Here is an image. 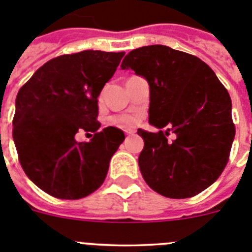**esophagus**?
Instances as JSON below:
<instances>
[{
	"label": "esophagus",
	"mask_w": 252,
	"mask_h": 252,
	"mask_svg": "<svg viewBox=\"0 0 252 252\" xmlns=\"http://www.w3.org/2000/svg\"><path fill=\"white\" fill-rule=\"evenodd\" d=\"M133 133H135V131H132V130L126 131V135H133Z\"/></svg>",
	"instance_id": "1"
}]
</instances>
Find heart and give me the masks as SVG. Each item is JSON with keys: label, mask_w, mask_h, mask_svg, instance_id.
<instances>
[{"label": "heart", "mask_w": 252, "mask_h": 252, "mask_svg": "<svg viewBox=\"0 0 252 252\" xmlns=\"http://www.w3.org/2000/svg\"><path fill=\"white\" fill-rule=\"evenodd\" d=\"M111 122H112L113 125H116V126H119V127H122V128L132 127V126H135V124H136L135 119L131 117V116H120V117H113V119L111 120Z\"/></svg>", "instance_id": "b5f03b06"}]
</instances>
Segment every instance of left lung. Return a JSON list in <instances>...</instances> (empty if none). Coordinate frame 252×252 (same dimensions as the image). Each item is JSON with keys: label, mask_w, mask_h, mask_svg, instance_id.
Segmentation results:
<instances>
[{"label": "left lung", "mask_w": 252, "mask_h": 252, "mask_svg": "<svg viewBox=\"0 0 252 252\" xmlns=\"http://www.w3.org/2000/svg\"><path fill=\"white\" fill-rule=\"evenodd\" d=\"M121 68L132 69L150 87L149 124L159 132L137 130L148 186L175 199L208 188L223 171L235 139L230 94L215 72L199 58L165 45L130 51ZM169 132L173 142L166 139Z\"/></svg>", "instance_id": "1"}]
</instances>
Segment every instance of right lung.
I'll return each instance as SVG.
<instances>
[{"instance_id": "right-lung-1", "label": "right lung", "mask_w": 252, "mask_h": 252, "mask_svg": "<svg viewBox=\"0 0 252 252\" xmlns=\"http://www.w3.org/2000/svg\"><path fill=\"white\" fill-rule=\"evenodd\" d=\"M124 55L101 50L60 55L20 88L13 142L25 174L48 194L79 199L104 182L125 135L112 126L98 131L97 98ZM81 129L95 132L90 143L75 140Z\"/></svg>"}]
</instances>
